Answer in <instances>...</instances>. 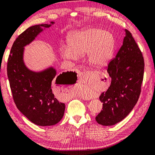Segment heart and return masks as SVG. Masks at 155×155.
Wrapping results in <instances>:
<instances>
[{
	"mask_svg": "<svg viewBox=\"0 0 155 155\" xmlns=\"http://www.w3.org/2000/svg\"><path fill=\"white\" fill-rule=\"evenodd\" d=\"M68 47L61 49L62 55L65 59H75L88 53L90 61L94 65L101 66L107 64L111 58L115 45L112 34L96 28H89L84 31L71 33L68 37ZM85 96L92 94L85 92Z\"/></svg>",
	"mask_w": 155,
	"mask_h": 155,
	"instance_id": "obj_1",
	"label": "heart"
}]
</instances>
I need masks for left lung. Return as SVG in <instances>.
Here are the masks:
<instances>
[{"mask_svg": "<svg viewBox=\"0 0 155 155\" xmlns=\"http://www.w3.org/2000/svg\"><path fill=\"white\" fill-rule=\"evenodd\" d=\"M144 66L139 47L131 33L125 30L123 44L107 67L111 83L100 96L103 107L95 117L99 124L114 125L131 111L141 91Z\"/></svg>", "mask_w": 155, "mask_h": 155, "instance_id": "obj_1", "label": "left lung"}]
</instances>
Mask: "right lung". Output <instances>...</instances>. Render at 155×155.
Instances as JSON below:
<instances>
[{
  "mask_svg": "<svg viewBox=\"0 0 155 155\" xmlns=\"http://www.w3.org/2000/svg\"><path fill=\"white\" fill-rule=\"evenodd\" d=\"M50 26L47 24L35 25L19 35L11 48L7 66L16 106L30 121L39 126L54 125L63 117L65 105L55 97L52 90L55 84H64L74 73L67 71L56 77V71L53 68L35 72L25 65L24 47L33 41L43 28Z\"/></svg>",
  "mask_w": 155,
  "mask_h": 155,
  "instance_id": "right-lung-1",
  "label": "right lung"
}]
</instances>
